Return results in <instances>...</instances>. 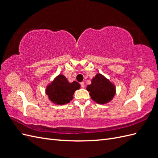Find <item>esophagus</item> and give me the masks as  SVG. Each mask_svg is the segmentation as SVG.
<instances>
[{
    "instance_id": "34e87169",
    "label": "esophagus",
    "mask_w": 158,
    "mask_h": 158,
    "mask_svg": "<svg viewBox=\"0 0 158 158\" xmlns=\"http://www.w3.org/2000/svg\"><path fill=\"white\" fill-rule=\"evenodd\" d=\"M80 85H81V87H82V88H85L84 82H81V83H80Z\"/></svg>"
}]
</instances>
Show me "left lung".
Instances as JSON below:
<instances>
[{
    "instance_id": "1",
    "label": "left lung",
    "mask_w": 158,
    "mask_h": 158,
    "mask_svg": "<svg viewBox=\"0 0 158 158\" xmlns=\"http://www.w3.org/2000/svg\"><path fill=\"white\" fill-rule=\"evenodd\" d=\"M86 89L89 92L91 98L98 104H106L113 99L116 94L114 84L103 74L98 73L88 85Z\"/></svg>"
}]
</instances>
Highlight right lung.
<instances>
[{
  "instance_id": "obj_1",
  "label": "right lung",
  "mask_w": 158,
  "mask_h": 158,
  "mask_svg": "<svg viewBox=\"0 0 158 158\" xmlns=\"http://www.w3.org/2000/svg\"><path fill=\"white\" fill-rule=\"evenodd\" d=\"M80 88L78 82H69L63 74H59L47 85L45 94L50 101L56 105L69 103L73 98L76 90Z\"/></svg>"
}]
</instances>
